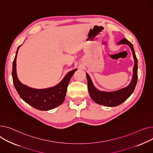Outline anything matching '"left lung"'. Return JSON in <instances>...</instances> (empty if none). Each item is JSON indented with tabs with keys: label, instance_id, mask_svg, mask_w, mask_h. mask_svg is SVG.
<instances>
[{
	"label": "left lung",
	"instance_id": "obj_1",
	"mask_svg": "<svg viewBox=\"0 0 153 153\" xmlns=\"http://www.w3.org/2000/svg\"><path fill=\"white\" fill-rule=\"evenodd\" d=\"M118 44H127L131 48L133 58L134 60V64L133 67V75L130 84L126 88L119 89L114 92H104L100 91L94 86L92 81L89 75L86 74L88 80V89L89 95L92 100L97 104L108 107L117 106L123 102L130 96L133 93L134 88L137 83L138 79V60L135 55L132 44L126 39H122Z\"/></svg>",
	"mask_w": 153,
	"mask_h": 153
}]
</instances>
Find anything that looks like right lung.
<instances>
[{
	"label": "right lung",
	"instance_id": "right-lung-1",
	"mask_svg": "<svg viewBox=\"0 0 153 153\" xmlns=\"http://www.w3.org/2000/svg\"><path fill=\"white\" fill-rule=\"evenodd\" d=\"M20 46L18 48L13 62L12 78L15 88L20 97L34 108L40 111L51 110L62 104L65 100L70 80L77 69L70 71L62 82L54 87L44 89L31 88L23 85L16 76V59Z\"/></svg>",
	"mask_w": 153,
	"mask_h": 153
}]
</instances>
